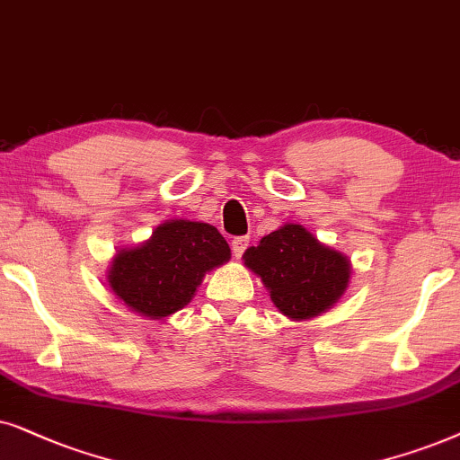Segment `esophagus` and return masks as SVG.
I'll return each mask as SVG.
<instances>
[{
	"label": "esophagus",
	"instance_id": "esophagus-1",
	"mask_svg": "<svg viewBox=\"0 0 460 460\" xmlns=\"http://www.w3.org/2000/svg\"><path fill=\"white\" fill-rule=\"evenodd\" d=\"M250 246V237L248 235H240L231 240V250H234L235 259H242V254L246 252V248Z\"/></svg>",
	"mask_w": 460,
	"mask_h": 460
}]
</instances>
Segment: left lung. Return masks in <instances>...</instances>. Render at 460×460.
Masks as SVG:
<instances>
[{"label": "left lung", "mask_w": 460, "mask_h": 460, "mask_svg": "<svg viewBox=\"0 0 460 460\" xmlns=\"http://www.w3.org/2000/svg\"><path fill=\"white\" fill-rule=\"evenodd\" d=\"M246 265L292 320H309L339 301L349 281V261L315 240L301 225H284L243 254Z\"/></svg>", "instance_id": "obj_1"}]
</instances>
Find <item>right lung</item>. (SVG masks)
I'll list each match as a JSON object with an SVG mask.
<instances>
[{
    "instance_id": "right-lung-1",
    "label": "right lung",
    "mask_w": 460,
    "mask_h": 460,
    "mask_svg": "<svg viewBox=\"0 0 460 460\" xmlns=\"http://www.w3.org/2000/svg\"><path fill=\"white\" fill-rule=\"evenodd\" d=\"M229 256V243L217 226L170 220L143 246L115 256L109 286L137 314L159 320L185 307L204 273Z\"/></svg>"
}]
</instances>
